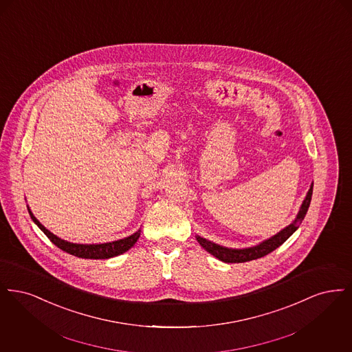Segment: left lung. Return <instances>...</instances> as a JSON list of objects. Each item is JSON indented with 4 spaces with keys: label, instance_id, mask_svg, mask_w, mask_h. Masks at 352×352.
<instances>
[{
    "label": "left lung",
    "instance_id": "1",
    "mask_svg": "<svg viewBox=\"0 0 352 352\" xmlns=\"http://www.w3.org/2000/svg\"><path fill=\"white\" fill-rule=\"evenodd\" d=\"M311 195H313V184H311L305 201L302 203L301 210H300L296 220L290 226L284 228L281 232L274 234L273 237L263 241L261 244H258L256 247L247 248V250H230V248L220 247L218 244H214V243L203 239L201 236H197V240L206 251L211 253L212 256H215L220 261H224V263H245V261H251V260L264 257L270 252L274 251L276 248H278L281 244H284L285 241L297 231V228L300 227L302 220H303L307 210H309V206H310V201H311Z\"/></svg>",
    "mask_w": 352,
    "mask_h": 352
}]
</instances>
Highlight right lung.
Segmentation results:
<instances>
[{"instance_id":"obj_1","label":"right lung","mask_w":352,"mask_h":352,"mask_svg":"<svg viewBox=\"0 0 352 352\" xmlns=\"http://www.w3.org/2000/svg\"><path fill=\"white\" fill-rule=\"evenodd\" d=\"M29 214L33 219L34 223L43 231V234H46L50 239L51 243L55 244L58 248H60L62 251L67 252L69 254H74L76 257H82V258H94V260H104V258H111L118 256L124 252L131 250L135 244V241L140 237V231L135 234L121 239L118 241H112V243H104V244H74V243H68L62 239H59L58 236L51 234L49 230H46L32 214V211L29 210Z\"/></svg>"}]
</instances>
